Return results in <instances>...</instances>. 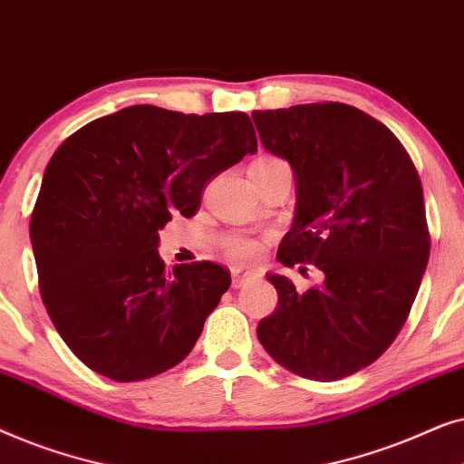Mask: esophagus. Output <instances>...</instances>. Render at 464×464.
<instances>
[{
    "label": "esophagus",
    "instance_id": "esophagus-1",
    "mask_svg": "<svg viewBox=\"0 0 464 464\" xmlns=\"http://www.w3.org/2000/svg\"><path fill=\"white\" fill-rule=\"evenodd\" d=\"M257 275L253 270H243V268H234L232 270V287L240 289L243 285H246L249 281H253Z\"/></svg>",
    "mask_w": 464,
    "mask_h": 464
}]
</instances>
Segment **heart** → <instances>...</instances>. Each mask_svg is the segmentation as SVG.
<instances>
[{
  "label": "heart",
  "instance_id": "1",
  "mask_svg": "<svg viewBox=\"0 0 464 464\" xmlns=\"http://www.w3.org/2000/svg\"><path fill=\"white\" fill-rule=\"evenodd\" d=\"M281 160L275 156H259L257 160L251 162L249 169H264V167H272V164H278ZM226 253L237 262H256L262 253V243L253 238H245V237H232L227 238L226 243Z\"/></svg>",
  "mask_w": 464,
  "mask_h": 464
}]
</instances>
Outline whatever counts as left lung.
<instances>
[{"label":"left lung","mask_w":464,"mask_h":464,"mask_svg":"<svg viewBox=\"0 0 464 464\" xmlns=\"http://www.w3.org/2000/svg\"><path fill=\"white\" fill-rule=\"evenodd\" d=\"M251 118L264 148L295 173V218L276 259L323 272L306 291L266 275L278 306L259 321L257 340L297 376L346 378L395 342L416 300L430 251L420 177L401 141L353 105L327 101Z\"/></svg>","instance_id":"8db88e82"}]
</instances>
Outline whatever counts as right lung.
I'll list each match as a JSON object with an SVG mask.
<instances>
[{"instance_id":"add662e5","label":"right lung","mask_w":464,"mask_h":464,"mask_svg":"<svg viewBox=\"0 0 464 464\" xmlns=\"http://www.w3.org/2000/svg\"><path fill=\"white\" fill-rule=\"evenodd\" d=\"M257 151L243 111L124 107L92 120L50 158L31 245L50 321L86 367L137 382L181 363L230 287L213 262L164 268L158 230L192 218L202 189Z\"/></svg>"}]
</instances>
